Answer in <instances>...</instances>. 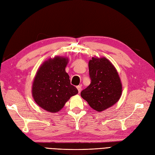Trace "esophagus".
<instances>
[{
	"label": "esophagus",
	"mask_w": 155,
	"mask_h": 155,
	"mask_svg": "<svg viewBox=\"0 0 155 155\" xmlns=\"http://www.w3.org/2000/svg\"><path fill=\"white\" fill-rule=\"evenodd\" d=\"M77 88V89H78V92L80 93V92H81V89H82V88H81V86H78Z\"/></svg>",
	"instance_id": "1"
}]
</instances>
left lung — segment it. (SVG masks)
Segmentation results:
<instances>
[{"label": "left lung", "instance_id": "8db88e82", "mask_svg": "<svg viewBox=\"0 0 155 155\" xmlns=\"http://www.w3.org/2000/svg\"><path fill=\"white\" fill-rule=\"evenodd\" d=\"M91 83L81 93L92 109L102 111L120 99L122 83L114 64L106 57H93L88 62Z\"/></svg>", "mask_w": 155, "mask_h": 155}]
</instances>
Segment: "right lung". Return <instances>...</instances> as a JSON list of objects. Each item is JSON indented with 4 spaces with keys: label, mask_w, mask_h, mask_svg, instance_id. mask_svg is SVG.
<instances>
[{
    "label": "right lung",
    "mask_w": 155,
    "mask_h": 155,
    "mask_svg": "<svg viewBox=\"0 0 155 155\" xmlns=\"http://www.w3.org/2000/svg\"><path fill=\"white\" fill-rule=\"evenodd\" d=\"M69 59L55 56L45 61L38 69L31 87L35 102L49 112L56 113L64 107L71 96L78 94V90L71 84L65 71Z\"/></svg>",
    "instance_id": "add662e5"
}]
</instances>
